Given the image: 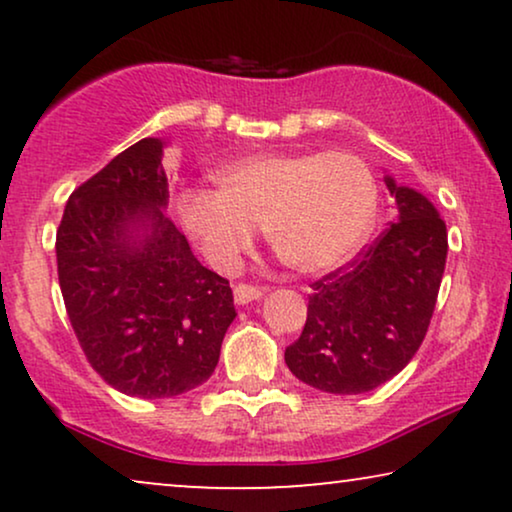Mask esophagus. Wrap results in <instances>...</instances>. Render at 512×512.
Wrapping results in <instances>:
<instances>
[{"label":"esophagus","instance_id":"34e87169","mask_svg":"<svg viewBox=\"0 0 512 512\" xmlns=\"http://www.w3.org/2000/svg\"><path fill=\"white\" fill-rule=\"evenodd\" d=\"M233 296H235L237 305H247V303H251V300L261 298L263 289H258V286H254V284H235Z\"/></svg>","mask_w":512,"mask_h":512}]
</instances>
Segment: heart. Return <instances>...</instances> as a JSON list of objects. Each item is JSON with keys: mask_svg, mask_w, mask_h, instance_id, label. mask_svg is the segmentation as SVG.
I'll return each instance as SVG.
<instances>
[{"mask_svg": "<svg viewBox=\"0 0 512 512\" xmlns=\"http://www.w3.org/2000/svg\"><path fill=\"white\" fill-rule=\"evenodd\" d=\"M216 181L184 191L179 214L219 268H233L265 228L289 268L331 270L361 247L375 219L373 172L349 151L256 153L219 167Z\"/></svg>", "mask_w": 512, "mask_h": 512, "instance_id": "heart-1", "label": "heart"}]
</instances>
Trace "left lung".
<instances>
[{
  "label": "left lung",
  "mask_w": 512,
  "mask_h": 512,
  "mask_svg": "<svg viewBox=\"0 0 512 512\" xmlns=\"http://www.w3.org/2000/svg\"><path fill=\"white\" fill-rule=\"evenodd\" d=\"M387 188L398 221L352 261L312 284L300 338L284 361L328 394H363L408 366L429 331L447 258V228L422 193Z\"/></svg>",
  "instance_id": "8db88e82"
}]
</instances>
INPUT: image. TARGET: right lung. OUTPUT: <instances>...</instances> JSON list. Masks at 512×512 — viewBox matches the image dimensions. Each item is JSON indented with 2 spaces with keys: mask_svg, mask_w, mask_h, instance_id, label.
I'll list each match as a JSON object with an SVG mask.
<instances>
[{
  "mask_svg": "<svg viewBox=\"0 0 512 512\" xmlns=\"http://www.w3.org/2000/svg\"><path fill=\"white\" fill-rule=\"evenodd\" d=\"M165 142L146 137L69 195L55 254L90 366L128 396L170 398L209 380L235 319L228 279L200 265L163 214Z\"/></svg>",
  "mask_w": 512,
  "mask_h": 512,
  "instance_id": "right-lung-1",
  "label": "right lung"
}]
</instances>
